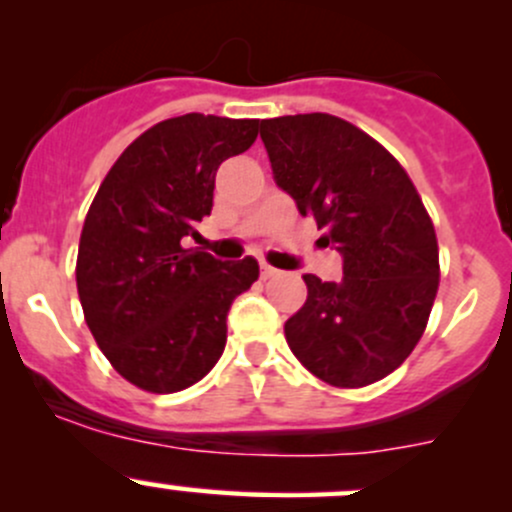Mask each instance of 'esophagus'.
<instances>
[{
	"label": "esophagus",
	"instance_id": "1",
	"mask_svg": "<svg viewBox=\"0 0 512 512\" xmlns=\"http://www.w3.org/2000/svg\"><path fill=\"white\" fill-rule=\"evenodd\" d=\"M260 275H262V280H270V277L277 275V270L272 265H267V262H262V265H260Z\"/></svg>",
	"mask_w": 512,
	"mask_h": 512
}]
</instances>
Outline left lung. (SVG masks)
Segmentation results:
<instances>
[{
	"mask_svg": "<svg viewBox=\"0 0 512 512\" xmlns=\"http://www.w3.org/2000/svg\"><path fill=\"white\" fill-rule=\"evenodd\" d=\"M275 183L342 255L344 277L304 275L307 302L285 322L317 379L359 389L399 369L438 292V242L414 183L381 143L329 113L267 118Z\"/></svg>",
	"mask_w": 512,
	"mask_h": 512,
	"instance_id": "left-lung-1",
	"label": "left lung"
}]
</instances>
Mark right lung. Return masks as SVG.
<instances>
[{"label": "right lung", "mask_w": 512, "mask_h": 512, "mask_svg": "<svg viewBox=\"0 0 512 512\" xmlns=\"http://www.w3.org/2000/svg\"><path fill=\"white\" fill-rule=\"evenodd\" d=\"M257 131V118L160 121L121 153L91 203L76 260L81 307L101 352L138 389L173 394L203 379L223 356L232 299L260 277L255 257L220 262L180 245L213 210L220 163Z\"/></svg>", "instance_id": "add662e5"}]
</instances>
